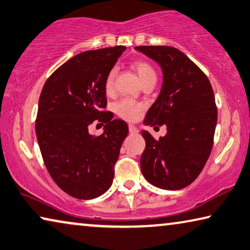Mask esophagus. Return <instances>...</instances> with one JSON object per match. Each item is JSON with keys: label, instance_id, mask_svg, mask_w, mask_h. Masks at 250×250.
<instances>
[{"label": "esophagus", "instance_id": "34e87169", "mask_svg": "<svg viewBox=\"0 0 250 250\" xmlns=\"http://www.w3.org/2000/svg\"><path fill=\"white\" fill-rule=\"evenodd\" d=\"M129 132L130 133H137L138 129L133 125H129Z\"/></svg>", "mask_w": 250, "mask_h": 250}]
</instances>
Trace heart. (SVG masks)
<instances>
[{"mask_svg": "<svg viewBox=\"0 0 250 250\" xmlns=\"http://www.w3.org/2000/svg\"><path fill=\"white\" fill-rule=\"evenodd\" d=\"M132 66L137 71L141 79L142 83H146L151 80H157V73L153 66L149 62L145 60H137L132 63ZM117 68L112 66L105 74L104 78V90L108 93H111L114 89V78H116ZM145 109L144 104L134 101L132 99L125 98L117 102L114 105V110L119 117L125 119L128 121H134L139 119L142 111Z\"/></svg>", "mask_w": 250, "mask_h": 250, "instance_id": "b5f03b06", "label": "heart"}]
</instances>
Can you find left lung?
I'll list each match as a JSON object with an SVG mask.
<instances>
[{
	"label": "left lung",
	"mask_w": 250,
	"mask_h": 250,
	"mask_svg": "<svg viewBox=\"0 0 250 250\" xmlns=\"http://www.w3.org/2000/svg\"><path fill=\"white\" fill-rule=\"evenodd\" d=\"M136 50L158 62L164 82L146 112V125H167L156 140L146 130L142 175L158 188L178 190L199 176L210 156L217 125V106L210 81L187 55L172 46L140 45Z\"/></svg>",
	"instance_id": "8db88e82"
}]
</instances>
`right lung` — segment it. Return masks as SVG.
Returning a JSON list of instances; mask_svg holds the SVG:
<instances>
[{
    "mask_svg": "<svg viewBox=\"0 0 250 250\" xmlns=\"http://www.w3.org/2000/svg\"><path fill=\"white\" fill-rule=\"evenodd\" d=\"M125 46L84 51L47 78L35 120L40 150L50 176L63 191L93 199L110 188L128 125L106 111L104 78ZM93 122L106 124L99 136L88 133Z\"/></svg>",
    "mask_w": 250,
    "mask_h": 250,
    "instance_id": "1",
    "label": "right lung"
}]
</instances>
